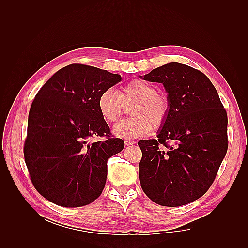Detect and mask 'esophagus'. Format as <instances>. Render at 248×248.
Returning a JSON list of instances; mask_svg holds the SVG:
<instances>
[{"label": "esophagus", "mask_w": 248, "mask_h": 248, "mask_svg": "<svg viewBox=\"0 0 248 248\" xmlns=\"http://www.w3.org/2000/svg\"><path fill=\"white\" fill-rule=\"evenodd\" d=\"M134 144H136V141H134L133 140H130V139L125 140V145L126 146H131V145H134Z\"/></svg>", "instance_id": "34e87169"}]
</instances>
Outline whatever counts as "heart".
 <instances>
[{
	"instance_id": "1",
	"label": "heart",
	"mask_w": 248,
	"mask_h": 248,
	"mask_svg": "<svg viewBox=\"0 0 248 248\" xmlns=\"http://www.w3.org/2000/svg\"><path fill=\"white\" fill-rule=\"evenodd\" d=\"M97 106L101 117L108 123H117L126 107L131 106L129 112L132 117L119 123L114 131L120 137L137 138L164 124L170 114V101L155 85L137 79L125 85L119 94L114 89L104 90Z\"/></svg>"
}]
</instances>
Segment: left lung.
Instances as JSON below:
<instances>
[{
  "mask_svg": "<svg viewBox=\"0 0 248 248\" xmlns=\"http://www.w3.org/2000/svg\"><path fill=\"white\" fill-rule=\"evenodd\" d=\"M163 84L170 114L156 139L140 140V186L161 206L178 207L208 191L228 151V115L202 71L169 63L146 74Z\"/></svg>",
  "mask_w": 248,
  "mask_h": 248,
  "instance_id": "1",
  "label": "left lung"
}]
</instances>
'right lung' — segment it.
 Wrapping results in <instances>:
<instances>
[{"instance_id":"1","label":"right lung","mask_w":248,"mask_h":248,"mask_svg":"<svg viewBox=\"0 0 248 248\" xmlns=\"http://www.w3.org/2000/svg\"><path fill=\"white\" fill-rule=\"evenodd\" d=\"M120 74L70 64L36 94L28 119L24 155L30 178L43 198L62 207H81L106 185L108 160L124 140L110 132L97 100L121 81ZM95 137L104 141L89 143Z\"/></svg>"}]
</instances>
